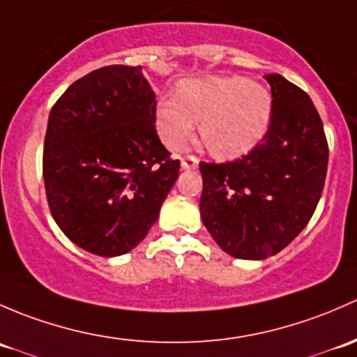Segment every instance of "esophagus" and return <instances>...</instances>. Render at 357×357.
<instances>
[{
    "instance_id": "34e87169",
    "label": "esophagus",
    "mask_w": 357,
    "mask_h": 357,
    "mask_svg": "<svg viewBox=\"0 0 357 357\" xmlns=\"http://www.w3.org/2000/svg\"><path fill=\"white\" fill-rule=\"evenodd\" d=\"M180 163H182L183 170H194V168H197V165H199V160H197L196 156H192V154H189V156H183Z\"/></svg>"
}]
</instances>
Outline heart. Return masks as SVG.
<instances>
[{"mask_svg": "<svg viewBox=\"0 0 357 357\" xmlns=\"http://www.w3.org/2000/svg\"><path fill=\"white\" fill-rule=\"evenodd\" d=\"M271 116V96L244 77L182 80L174 99L154 108V127L163 144L180 149L199 123L204 148L220 160L249 153L263 139Z\"/></svg>", "mask_w": 357, "mask_h": 357, "instance_id": "heart-1", "label": "heart"}]
</instances>
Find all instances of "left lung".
<instances>
[{
    "label": "left lung",
    "mask_w": 357,
    "mask_h": 357,
    "mask_svg": "<svg viewBox=\"0 0 357 357\" xmlns=\"http://www.w3.org/2000/svg\"><path fill=\"white\" fill-rule=\"evenodd\" d=\"M271 87L266 134L248 154L201 161V218L216 244L238 259H264L310 223L326 177L328 142L311 98L280 73Z\"/></svg>",
    "instance_id": "8db88e82"
}]
</instances>
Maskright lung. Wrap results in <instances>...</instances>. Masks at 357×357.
<instances>
[{
	"label": "right lung",
	"instance_id": "1",
	"mask_svg": "<svg viewBox=\"0 0 357 357\" xmlns=\"http://www.w3.org/2000/svg\"><path fill=\"white\" fill-rule=\"evenodd\" d=\"M142 67L109 65L75 80L51 108L43 177L54 222L96 256L132 251L149 232L180 161L154 127Z\"/></svg>",
	"mask_w": 357,
	"mask_h": 357
}]
</instances>
